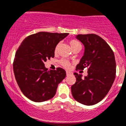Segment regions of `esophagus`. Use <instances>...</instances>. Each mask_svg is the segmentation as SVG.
Masks as SVG:
<instances>
[{
  "mask_svg": "<svg viewBox=\"0 0 126 126\" xmlns=\"http://www.w3.org/2000/svg\"><path fill=\"white\" fill-rule=\"evenodd\" d=\"M66 75L67 76H70V75H71L73 74V73L72 72H71V71H66Z\"/></svg>",
  "mask_w": 126,
  "mask_h": 126,
  "instance_id": "obj_1",
  "label": "esophagus"
}]
</instances>
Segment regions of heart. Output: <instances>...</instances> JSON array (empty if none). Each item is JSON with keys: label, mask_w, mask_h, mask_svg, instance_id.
<instances>
[{"label": "heart", "mask_w": 126, "mask_h": 126, "mask_svg": "<svg viewBox=\"0 0 126 126\" xmlns=\"http://www.w3.org/2000/svg\"><path fill=\"white\" fill-rule=\"evenodd\" d=\"M70 45L71 48L72 49V50H73V49H75V47H77V46H81L80 43H79L78 41L75 40V39H72V40L70 41ZM58 47H59V44H58L55 48V53H56V52L58 51ZM60 63L63 66V67L66 68H70V66H71V63H70V62H69V61L66 60H64V59H62V60H61L60 61Z\"/></svg>", "instance_id": "heart-1"}]
</instances>
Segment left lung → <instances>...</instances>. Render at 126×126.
<instances>
[{
    "mask_svg": "<svg viewBox=\"0 0 126 126\" xmlns=\"http://www.w3.org/2000/svg\"><path fill=\"white\" fill-rule=\"evenodd\" d=\"M77 39L84 45V54L76 70L88 68L84 79L75 73L76 82L71 86V94L77 102L86 105L97 104L106 96L116 74L114 52L99 36L94 34H79Z\"/></svg>",
    "mask_w": 126,
    "mask_h": 126,
    "instance_id": "8db88e82",
    "label": "left lung"
}]
</instances>
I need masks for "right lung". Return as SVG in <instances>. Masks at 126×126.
Wrapping results in <instances>:
<instances>
[{
  "mask_svg": "<svg viewBox=\"0 0 126 126\" xmlns=\"http://www.w3.org/2000/svg\"><path fill=\"white\" fill-rule=\"evenodd\" d=\"M68 33L39 32L25 38L16 53L13 70L22 94L29 99L41 102L53 98L58 85L65 78L62 68L47 70L45 62L54 58L55 48Z\"/></svg>",
  "mask_w": 126,
  "mask_h": 126,
  "instance_id": "1",
  "label": "right lung"
}]
</instances>
